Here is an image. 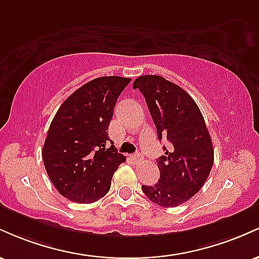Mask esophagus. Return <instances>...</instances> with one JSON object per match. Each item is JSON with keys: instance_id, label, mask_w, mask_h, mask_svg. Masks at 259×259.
<instances>
[{"instance_id": "1", "label": "esophagus", "mask_w": 259, "mask_h": 259, "mask_svg": "<svg viewBox=\"0 0 259 259\" xmlns=\"http://www.w3.org/2000/svg\"><path fill=\"white\" fill-rule=\"evenodd\" d=\"M132 159L134 160V162H141L142 156L140 153H135V154H133V156H132Z\"/></svg>"}]
</instances>
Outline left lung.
<instances>
[{
  "label": "left lung",
  "instance_id": "left-lung-1",
  "mask_svg": "<svg viewBox=\"0 0 259 259\" xmlns=\"http://www.w3.org/2000/svg\"><path fill=\"white\" fill-rule=\"evenodd\" d=\"M133 88L144 95L159 141L169 142L157 160L158 183L142 185V191L158 206H180L200 191L214 162L203 115L184 89L163 76H139Z\"/></svg>",
  "mask_w": 259,
  "mask_h": 259
}]
</instances>
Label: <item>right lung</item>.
<instances>
[{
    "label": "right lung",
    "mask_w": 259,
    "mask_h": 259,
    "mask_svg": "<svg viewBox=\"0 0 259 259\" xmlns=\"http://www.w3.org/2000/svg\"><path fill=\"white\" fill-rule=\"evenodd\" d=\"M132 81L101 76L86 82L62 103L50 125L42 148L49 178L62 196L76 203H92L111 189L114 171L125 160L108 138L118 97Z\"/></svg>",
    "instance_id": "1"
}]
</instances>
